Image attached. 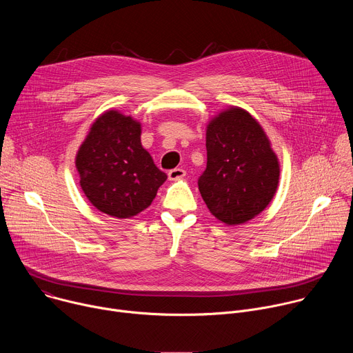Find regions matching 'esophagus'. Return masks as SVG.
Segmentation results:
<instances>
[{"label": "esophagus", "instance_id": "34e87169", "mask_svg": "<svg viewBox=\"0 0 353 353\" xmlns=\"http://www.w3.org/2000/svg\"><path fill=\"white\" fill-rule=\"evenodd\" d=\"M169 179L170 180H180L185 176V170L184 169H180V168H176V169H172L169 173H168Z\"/></svg>", "mask_w": 353, "mask_h": 353}]
</instances>
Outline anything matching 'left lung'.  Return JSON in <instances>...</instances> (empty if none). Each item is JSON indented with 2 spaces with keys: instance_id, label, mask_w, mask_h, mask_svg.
Returning a JSON list of instances; mask_svg holds the SVG:
<instances>
[{
  "instance_id": "obj_1",
  "label": "left lung",
  "mask_w": 353,
  "mask_h": 353,
  "mask_svg": "<svg viewBox=\"0 0 353 353\" xmlns=\"http://www.w3.org/2000/svg\"><path fill=\"white\" fill-rule=\"evenodd\" d=\"M279 183V162L260 123L232 106L207 127V169L198 179L210 212L226 225L261 214Z\"/></svg>"
}]
</instances>
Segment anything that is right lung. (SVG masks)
Wrapping results in <instances>:
<instances>
[{"mask_svg": "<svg viewBox=\"0 0 353 353\" xmlns=\"http://www.w3.org/2000/svg\"><path fill=\"white\" fill-rule=\"evenodd\" d=\"M75 166L90 204L119 219L146 210L168 179L141 143V124L116 110L92 124Z\"/></svg>", "mask_w": 353, "mask_h": 353, "instance_id": "add662e5", "label": "right lung"}]
</instances>
